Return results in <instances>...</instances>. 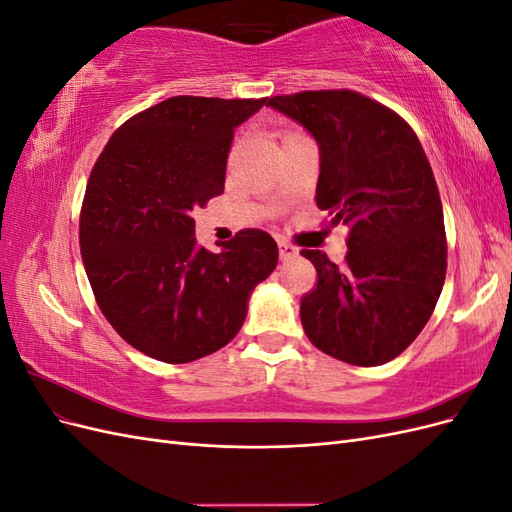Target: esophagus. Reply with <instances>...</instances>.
Returning <instances> with one entry per match:
<instances>
[{"label":"esophagus","instance_id":"1","mask_svg":"<svg viewBox=\"0 0 512 512\" xmlns=\"http://www.w3.org/2000/svg\"><path fill=\"white\" fill-rule=\"evenodd\" d=\"M277 247H280V258H282V260H290V258H297V256H299L297 247L286 243V241H280V243H277Z\"/></svg>","mask_w":512,"mask_h":512}]
</instances>
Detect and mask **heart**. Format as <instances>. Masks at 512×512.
<instances>
[{
	"instance_id": "obj_1",
	"label": "heart",
	"mask_w": 512,
	"mask_h": 512,
	"mask_svg": "<svg viewBox=\"0 0 512 512\" xmlns=\"http://www.w3.org/2000/svg\"><path fill=\"white\" fill-rule=\"evenodd\" d=\"M288 136H294V134H288Z\"/></svg>"
}]
</instances>
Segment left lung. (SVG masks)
<instances>
[{
    "label": "left lung",
    "mask_w": 512,
    "mask_h": 512,
    "mask_svg": "<svg viewBox=\"0 0 512 512\" xmlns=\"http://www.w3.org/2000/svg\"><path fill=\"white\" fill-rule=\"evenodd\" d=\"M267 106L320 149L316 205L348 232L346 265L320 250L318 284L301 299L318 350L374 367L404 352L433 314L446 277L442 200L414 130L391 108L348 89L275 96Z\"/></svg>",
    "instance_id": "obj_1"
}]
</instances>
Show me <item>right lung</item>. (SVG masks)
<instances>
[{
    "instance_id": "1",
    "label": "right lung",
    "mask_w": 512,
    "mask_h": 512,
    "mask_svg": "<svg viewBox=\"0 0 512 512\" xmlns=\"http://www.w3.org/2000/svg\"><path fill=\"white\" fill-rule=\"evenodd\" d=\"M265 102L168 98L123 123L91 170L79 226L89 284L113 329L151 359L190 363L226 346L277 267L269 232L241 230L215 254L192 218L224 192L235 128Z\"/></svg>"
}]
</instances>
